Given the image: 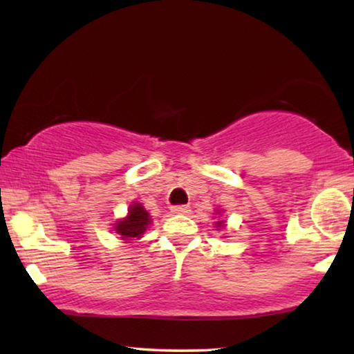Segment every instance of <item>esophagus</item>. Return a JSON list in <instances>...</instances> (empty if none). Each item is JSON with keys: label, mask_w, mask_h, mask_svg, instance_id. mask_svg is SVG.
Here are the masks:
<instances>
[{"label": "esophagus", "mask_w": 354, "mask_h": 354, "mask_svg": "<svg viewBox=\"0 0 354 354\" xmlns=\"http://www.w3.org/2000/svg\"><path fill=\"white\" fill-rule=\"evenodd\" d=\"M170 211H171V214H176V215H185V214H189L190 207L189 206H173Z\"/></svg>", "instance_id": "1"}]
</instances>
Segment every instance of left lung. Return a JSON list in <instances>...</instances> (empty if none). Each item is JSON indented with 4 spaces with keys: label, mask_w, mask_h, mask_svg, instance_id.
<instances>
[{
    "label": "left lung",
    "mask_w": 354,
    "mask_h": 354,
    "mask_svg": "<svg viewBox=\"0 0 354 354\" xmlns=\"http://www.w3.org/2000/svg\"><path fill=\"white\" fill-rule=\"evenodd\" d=\"M215 214H223V211H221V209H217V211H215ZM215 227H217V230L220 231V230H223V227H226V221L225 220H218V221H215Z\"/></svg>",
    "instance_id": "obj_1"
}]
</instances>
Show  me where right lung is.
Masks as SVG:
<instances>
[{"label": "right lung", "mask_w": 354, "mask_h": 354, "mask_svg": "<svg viewBox=\"0 0 354 354\" xmlns=\"http://www.w3.org/2000/svg\"><path fill=\"white\" fill-rule=\"evenodd\" d=\"M149 225H151V215L142 206V203H131L128 215L113 223V231L118 234L120 241H124L127 243L143 237Z\"/></svg>", "instance_id": "1"}]
</instances>
